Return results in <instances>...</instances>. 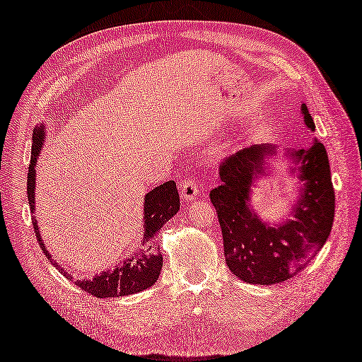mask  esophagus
<instances>
[{
    "mask_svg": "<svg viewBox=\"0 0 362 362\" xmlns=\"http://www.w3.org/2000/svg\"><path fill=\"white\" fill-rule=\"evenodd\" d=\"M180 194L182 198L185 199L187 202H192L196 199V196L199 194V188L198 185H196V182L192 180V179H187V180H182L180 182Z\"/></svg>",
    "mask_w": 362,
    "mask_h": 362,
    "instance_id": "1",
    "label": "esophagus"
}]
</instances>
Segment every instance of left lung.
Masks as SVG:
<instances>
[{
	"mask_svg": "<svg viewBox=\"0 0 362 362\" xmlns=\"http://www.w3.org/2000/svg\"><path fill=\"white\" fill-rule=\"evenodd\" d=\"M300 112L305 127L315 131L304 103ZM277 147L255 144L220 164L221 185L210 192L218 214L226 264L245 284H281L300 272L323 248L334 221V188L329 158L323 144L286 152L288 175L296 180L298 198L284 220L269 223L252 204L256 182L271 175V160Z\"/></svg>",
	"mask_w": 362,
	"mask_h": 362,
	"instance_id": "left-lung-1",
	"label": "left lung"
}]
</instances>
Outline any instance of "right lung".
Returning a JSON list of instances; mask_svg holds the SVG:
<instances>
[{"label": "right lung", "mask_w": 362, "mask_h": 362, "mask_svg": "<svg viewBox=\"0 0 362 362\" xmlns=\"http://www.w3.org/2000/svg\"><path fill=\"white\" fill-rule=\"evenodd\" d=\"M45 139V124H36L33 131V144H31V164L28 169V183H26V193H28V202L31 212L35 214V192H36V163L41 153ZM180 198L177 192L174 180L164 182L163 185L153 188L144 198V238L141 240L142 248L139 252H133V255L124 258L120 264L114 269H106L100 275H95L91 279L76 280L71 277L64 269L58 264L55 259H52V255L45 248L44 240L41 238L37 228V220L33 215V226L39 245H41L44 255L47 256L49 261L62 271L64 277L74 281V284L82 288L88 294H93L96 298H120V296H129L141 293L147 288L152 286L160 277L163 256L158 248V234L160 229L166 221L179 212Z\"/></svg>", "instance_id": "add662e5"}]
</instances>
